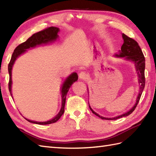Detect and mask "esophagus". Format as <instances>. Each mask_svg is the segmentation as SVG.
<instances>
[{
  "mask_svg": "<svg viewBox=\"0 0 156 156\" xmlns=\"http://www.w3.org/2000/svg\"><path fill=\"white\" fill-rule=\"evenodd\" d=\"M79 77L82 80H86L88 78V75L85 72H80V74H79Z\"/></svg>",
  "mask_w": 156,
  "mask_h": 156,
  "instance_id": "obj_1",
  "label": "esophagus"
}]
</instances>
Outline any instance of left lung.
I'll use <instances>...</instances> for the list:
<instances>
[{
	"label": "left lung",
	"mask_w": 156,
	"mask_h": 156,
	"mask_svg": "<svg viewBox=\"0 0 156 156\" xmlns=\"http://www.w3.org/2000/svg\"><path fill=\"white\" fill-rule=\"evenodd\" d=\"M122 38H123V44L122 45L121 50H119V53L118 54H115L117 57H125V59H128V60H131L134 63V65L136 68L137 74L139 77V84L140 86V92H139L138 97L137 98L136 103L133 106L130 111L126 112L125 114H122L121 115H119L118 117H116L114 118H106L101 117L99 115H98L97 112H95L92 109L90 108V109L92 111V113H94L98 117H100L102 119H106V120H115L119 118L127 117V116L131 114L132 112L134 111L135 108L137 107V105L138 104L139 101L140 100L142 92L144 91V89L145 88V57L144 55L143 52H142L141 49L138 43L135 40V39H132L131 37H128L127 35L122 34Z\"/></svg>",
	"instance_id": "1"
}]
</instances>
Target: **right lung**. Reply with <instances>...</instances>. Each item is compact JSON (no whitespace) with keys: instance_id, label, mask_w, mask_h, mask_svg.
<instances>
[{"instance_id":"obj_1","label":"right lung","mask_w":156,"mask_h":156,"mask_svg":"<svg viewBox=\"0 0 156 156\" xmlns=\"http://www.w3.org/2000/svg\"><path fill=\"white\" fill-rule=\"evenodd\" d=\"M58 32H59V29L58 27H47L45 29H43V30L41 31H39L37 33H36V34H34L31 36V37L28 38L27 41H25V42H23L22 44L19 45L15 49L14 52L12 53L11 59V60H10V62L8 66V70L9 73V90L11 96H12L11 71H12V67L15 61V59L17 58L18 56H19L21 54H23V53H24L27 49H29L31 48H34L36 45H41L42 44H47L48 42L55 41V39L58 37ZM78 74H76V73H73V74H72L67 79H66V82H64V84H63V87L62 88V108H61L60 111H59V112L55 117H54L50 121H48L46 122H37V121H31V120H29V119H25L26 120L30 122H33V123H36L39 125H48V124L54 123V122H55L56 121H58L64 112L66 95H67L69 89L71 87V85L74 83V82L78 80Z\"/></svg>"}]
</instances>
